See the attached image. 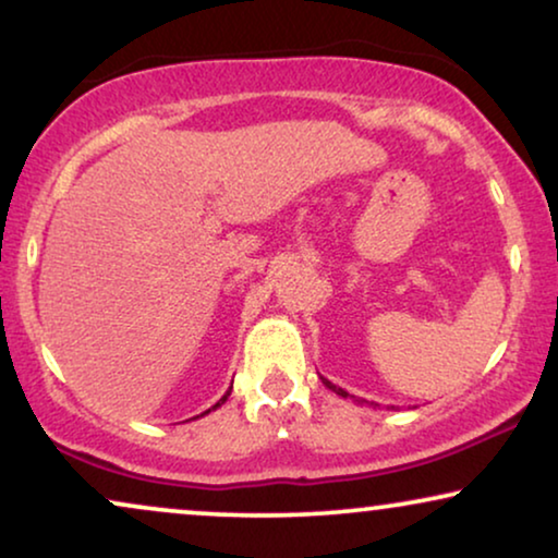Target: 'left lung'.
Instances as JSON below:
<instances>
[{
	"mask_svg": "<svg viewBox=\"0 0 558 558\" xmlns=\"http://www.w3.org/2000/svg\"><path fill=\"white\" fill-rule=\"evenodd\" d=\"M323 384H325L327 388H330V391H335V393H338V396H342V399H353V401H357V403H365L363 399H355V396H350V393L345 391V388H340V386L330 384V380H327V378H323ZM376 407H378V403H376Z\"/></svg>",
	"mask_w": 558,
	"mask_h": 558,
	"instance_id": "left-lung-1",
	"label": "left lung"
}]
</instances>
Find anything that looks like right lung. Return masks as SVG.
<instances>
[{"instance_id":"obj_1","label":"right lung","mask_w":558,"mask_h":558,"mask_svg":"<svg viewBox=\"0 0 558 558\" xmlns=\"http://www.w3.org/2000/svg\"><path fill=\"white\" fill-rule=\"evenodd\" d=\"M231 388H233V384H231ZM231 388H228V391L223 393V399H220V401L216 403V407H210L208 411H203V414H201V416H205V414H210V411H213V409H218V407H220V403H226V401H228V396H231ZM193 418H197V416H193Z\"/></svg>"}]
</instances>
